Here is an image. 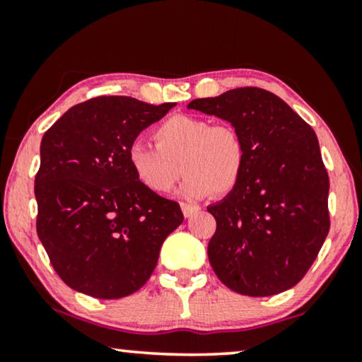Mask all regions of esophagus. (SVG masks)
Segmentation results:
<instances>
[{
    "label": "esophagus",
    "instance_id": "obj_1",
    "mask_svg": "<svg viewBox=\"0 0 362 362\" xmlns=\"http://www.w3.org/2000/svg\"><path fill=\"white\" fill-rule=\"evenodd\" d=\"M181 211L185 217H191L192 214H196L197 211H199V207L194 206V204H186V202H181Z\"/></svg>",
    "mask_w": 362,
    "mask_h": 362
}]
</instances>
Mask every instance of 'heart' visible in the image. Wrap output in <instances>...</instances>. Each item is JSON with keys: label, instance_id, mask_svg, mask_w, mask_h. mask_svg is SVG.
I'll use <instances>...</instances> for the list:
<instances>
[{"label": "heart", "instance_id": "b5f03b06", "mask_svg": "<svg viewBox=\"0 0 362 362\" xmlns=\"http://www.w3.org/2000/svg\"><path fill=\"white\" fill-rule=\"evenodd\" d=\"M156 146L133 143L128 163L140 185L156 194L171 191L187 175L182 194L204 197L229 194L245 171L244 136L234 125L194 115H173L153 130Z\"/></svg>", "mask_w": 362, "mask_h": 362}]
</instances>
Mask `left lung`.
<instances>
[{
    "label": "left lung",
    "instance_id": "1",
    "mask_svg": "<svg viewBox=\"0 0 362 362\" xmlns=\"http://www.w3.org/2000/svg\"><path fill=\"white\" fill-rule=\"evenodd\" d=\"M187 108L227 120L245 141L240 182L207 207L217 222L207 245L217 279L249 296L291 288L329 232V177L313 128L259 87L196 98Z\"/></svg>",
    "mask_w": 362,
    "mask_h": 362
}]
</instances>
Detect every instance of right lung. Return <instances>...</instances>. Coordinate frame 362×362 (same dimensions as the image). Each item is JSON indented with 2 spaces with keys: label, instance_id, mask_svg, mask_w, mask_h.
Here are the masks:
<instances>
[{
  "label": "right lung",
  "instance_id": "1",
  "mask_svg": "<svg viewBox=\"0 0 362 362\" xmlns=\"http://www.w3.org/2000/svg\"><path fill=\"white\" fill-rule=\"evenodd\" d=\"M175 105L95 97L69 108L44 133L36 229L71 288L102 300L135 293L185 219L180 204L140 185L128 163L140 132Z\"/></svg>",
  "mask_w": 362,
  "mask_h": 362
}]
</instances>
